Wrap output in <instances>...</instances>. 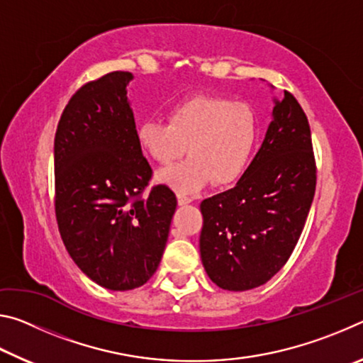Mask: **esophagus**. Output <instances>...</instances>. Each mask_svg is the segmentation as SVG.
<instances>
[{"instance_id":"esophagus-1","label":"esophagus","mask_w":363,"mask_h":363,"mask_svg":"<svg viewBox=\"0 0 363 363\" xmlns=\"http://www.w3.org/2000/svg\"><path fill=\"white\" fill-rule=\"evenodd\" d=\"M190 201H192V199H190V196L177 194V203H179V205H187V203H190Z\"/></svg>"}]
</instances>
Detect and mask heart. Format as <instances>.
<instances>
[{
	"label": "heart",
	"instance_id": "obj_1",
	"mask_svg": "<svg viewBox=\"0 0 363 363\" xmlns=\"http://www.w3.org/2000/svg\"><path fill=\"white\" fill-rule=\"evenodd\" d=\"M256 140L253 110L216 96L189 97L171 108L168 120H147L138 128L139 147L160 164L176 162L189 145L190 158L157 176L181 195L194 194L213 179L218 186L240 179Z\"/></svg>",
	"mask_w": 363,
	"mask_h": 363
}]
</instances>
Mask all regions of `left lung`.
<instances>
[{
    "label": "left lung",
    "instance_id": "left-lung-1",
    "mask_svg": "<svg viewBox=\"0 0 363 363\" xmlns=\"http://www.w3.org/2000/svg\"><path fill=\"white\" fill-rule=\"evenodd\" d=\"M266 139L233 189L201 201L200 255L223 290L264 285L290 259L315 194L317 167L303 107L285 91Z\"/></svg>",
    "mask_w": 363,
    "mask_h": 363
}]
</instances>
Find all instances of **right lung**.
Instances as JSON below:
<instances>
[{"mask_svg":"<svg viewBox=\"0 0 363 363\" xmlns=\"http://www.w3.org/2000/svg\"><path fill=\"white\" fill-rule=\"evenodd\" d=\"M130 72L83 84L54 138V208L77 266L107 290L144 285L162 261L176 195L164 184L145 194L153 171L138 144L126 97Z\"/></svg>","mask_w":363,"mask_h":363,"instance_id":"add662e5","label":"right lung"}]
</instances>
